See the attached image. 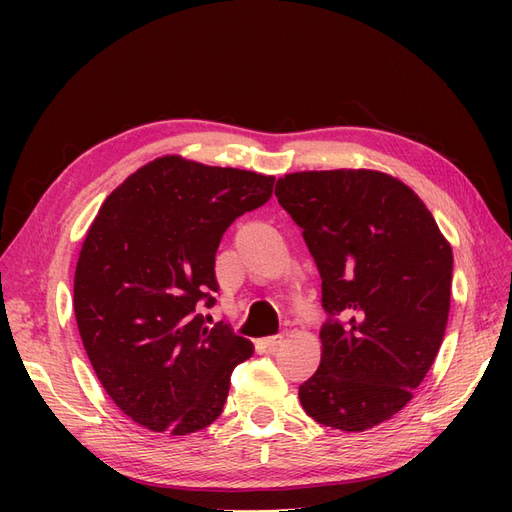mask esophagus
<instances>
[{
    "label": "esophagus",
    "instance_id": "1",
    "mask_svg": "<svg viewBox=\"0 0 512 512\" xmlns=\"http://www.w3.org/2000/svg\"><path fill=\"white\" fill-rule=\"evenodd\" d=\"M282 342H284V335H273V337H265V339H262V344H265L267 350H275Z\"/></svg>",
    "mask_w": 512,
    "mask_h": 512
}]
</instances>
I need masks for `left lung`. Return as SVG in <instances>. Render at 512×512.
Wrapping results in <instances>:
<instances>
[{
  "instance_id": "8db88e82",
  "label": "left lung",
  "mask_w": 512,
  "mask_h": 512,
  "mask_svg": "<svg viewBox=\"0 0 512 512\" xmlns=\"http://www.w3.org/2000/svg\"><path fill=\"white\" fill-rule=\"evenodd\" d=\"M275 196L303 228L331 316L320 331V367L299 386L303 410L350 433L389 421L440 350L451 243L423 200L380 170L290 173L277 179Z\"/></svg>"
}]
</instances>
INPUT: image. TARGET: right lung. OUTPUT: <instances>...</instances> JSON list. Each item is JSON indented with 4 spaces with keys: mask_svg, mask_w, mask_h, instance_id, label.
<instances>
[{
    "mask_svg": "<svg viewBox=\"0 0 512 512\" xmlns=\"http://www.w3.org/2000/svg\"><path fill=\"white\" fill-rule=\"evenodd\" d=\"M271 175L162 156L102 203L74 271V316L104 391L134 423L170 436L222 414L230 374L254 352L215 303V252L226 228L265 205Z\"/></svg>",
    "mask_w": 512,
    "mask_h": 512,
    "instance_id": "obj_1",
    "label": "right lung"
}]
</instances>
